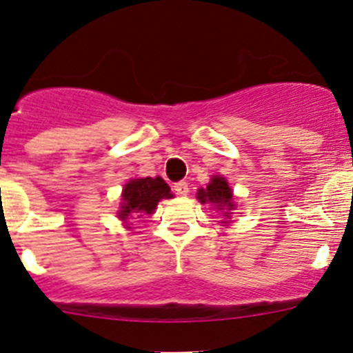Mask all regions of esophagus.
<instances>
[{
	"label": "esophagus",
	"instance_id": "obj_1",
	"mask_svg": "<svg viewBox=\"0 0 353 353\" xmlns=\"http://www.w3.org/2000/svg\"><path fill=\"white\" fill-rule=\"evenodd\" d=\"M174 192L179 196H186L189 192V186H188L186 181H179V183L174 184Z\"/></svg>",
	"mask_w": 353,
	"mask_h": 353
}]
</instances>
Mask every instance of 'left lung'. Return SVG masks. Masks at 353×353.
<instances>
[{
  "instance_id": "obj_1",
  "label": "left lung",
  "mask_w": 353,
  "mask_h": 353,
  "mask_svg": "<svg viewBox=\"0 0 353 353\" xmlns=\"http://www.w3.org/2000/svg\"><path fill=\"white\" fill-rule=\"evenodd\" d=\"M201 205L205 203H211L216 210L223 211V216L226 220H230L232 216V211L235 210V203H233V191L228 186L225 177L221 176H213L211 181L208 183L205 189H198V196ZM221 223H228V221H221Z\"/></svg>"
}]
</instances>
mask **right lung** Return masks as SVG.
I'll use <instances>...</instances> for the list:
<instances>
[{"label":"right lung","instance_id":"1","mask_svg":"<svg viewBox=\"0 0 353 353\" xmlns=\"http://www.w3.org/2000/svg\"><path fill=\"white\" fill-rule=\"evenodd\" d=\"M174 198L170 188L162 177H140L130 179L121 191V206L118 218L127 223L132 216L152 214L161 199Z\"/></svg>","mask_w":353,"mask_h":353}]
</instances>
